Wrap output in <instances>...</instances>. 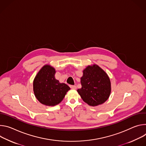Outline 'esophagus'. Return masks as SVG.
Listing matches in <instances>:
<instances>
[{"label": "esophagus", "instance_id": "obj_1", "mask_svg": "<svg viewBox=\"0 0 146 146\" xmlns=\"http://www.w3.org/2000/svg\"><path fill=\"white\" fill-rule=\"evenodd\" d=\"M70 87L71 89H76V86H75V85H70Z\"/></svg>", "mask_w": 146, "mask_h": 146}]
</instances>
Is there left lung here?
Here are the masks:
<instances>
[{
	"label": "left lung",
	"instance_id": "obj_1",
	"mask_svg": "<svg viewBox=\"0 0 146 146\" xmlns=\"http://www.w3.org/2000/svg\"><path fill=\"white\" fill-rule=\"evenodd\" d=\"M82 88L77 90L84 102L95 107L103 104L109 98L111 81L107 74L98 65L87 66L80 78Z\"/></svg>",
	"mask_w": 146,
	"mask_h": 146
}]
</instances>
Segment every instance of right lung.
Returning <instances> with one entry per match:
<instances>
[{
	"mask_svg": "<svg viewBox=\"0 0 146 146\" xmlns=\"http://www.w3.org/2000/svg\"><path fill=\"white\" fill-rule=\"evenodd\" d=\"M55 68L46 64L39 71L33 82V90L35 98L42 104L54 106L64 98L70 88L60 83L55 78Z\"/></svg>",
	"mask_w": 146,
	"mask_h": 146,
	"instance_id": "add662e5",
	"label": "right lung"
}]
</instances>
